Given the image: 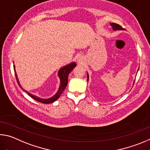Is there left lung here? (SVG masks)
I'll return each mask as SVG.
<instances>
[{"instance_id": "left-lung-1", "label": "left lung", "mask_w": 150, "mask_h": 150, "mask_svg": "<svg viewBox=\"0 0 150 150\" xmlns=\"http://www.w3.org/2000/svg\"><path fill=\"white\" fill-rule=\"evenodd\" d=\"M111 25L112 27V29L113 30H123L124 28H122L121 25H120L119 24H117L116 23H111Z\"/></svg>"}]
</instances>
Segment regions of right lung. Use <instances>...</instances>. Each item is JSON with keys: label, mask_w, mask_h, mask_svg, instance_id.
<instances>
[{"label": "right lung", "mask_w": 150, "mask_h": 150, "mask_svg": "<svg viewBox=\"0 0 150 150\" xmlns=\"http://www.w3.org/2000/svg\"><path fill=\"white\" fill-rule=\"evenodd\" d=\"M76 66V64L75 62H72V63H71V64H68L67 66H66V67L62 68L61 69H60L59 71V76L60 79V86L59 90V91H58V92L56 94H55V95L53 97H52L51 98L43 99L39 98L37 96H34L33 95H31V94H30V93H28V91H26L25 90H24L25 92L27 93L28 95L31 97V98H32L33 99H35V100H36L37 101H38V102H41V103H45V104L53 103L54 101L57 100V99L59 98V97L60 96V95H61L62 93L63 92V91L64 90V89L66 88V87H67V83H68V74H69L71 71H72L74 69V68H75ZM14 70L15 76H16V80L18 82V83L20 86V84L19 82H18V79L17 78V74H16V72L15 66L14 65ZM20 87H21V86H20ZM21 88H22V87H21ZM22 90H23V89H22Z\"/></svg>", "instance_id": "1"}]
</instances>
